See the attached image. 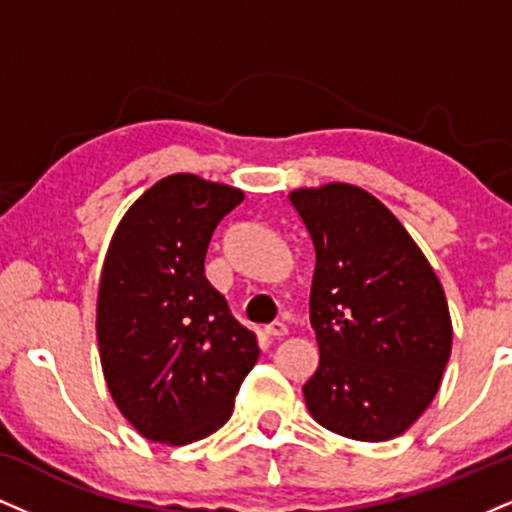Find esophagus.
<instances>
[{
  "instance_id": "1",
  "label": "esophagus",
  "mask_w": 512,
  "mask_h": 512,
  "mask_svg": "<svg viewBox=\"0 0 512 512\" xmlns=\"http://www.w3.org/2000/svg\"><path fill=\"white\" fill-rule=\"evenodd\" d=\"M266 334L270 339H282L287 334V325L285 323H273L266 327Z\"/></svg>"
}]
</instances>
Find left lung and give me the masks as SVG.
<instances>
[{
	"label": "left lung",
	"mask_w": 512,
	"mask_h": 512,
	"mask_svg": "<svg viewBox=\"0 0 512 512\" xmlns=\"http://www.w3.org/2000/svg\"><path fill=\"white\" fill-rule=\"evenodd\" d=\"M315 246L311 325L320 363L304 384L325 430L399 437L437 396L451 358L444 287L399 218L349 182L289 192Z\"/></svg>",
	"instance_id": "8db88e82"
}]
</instances>
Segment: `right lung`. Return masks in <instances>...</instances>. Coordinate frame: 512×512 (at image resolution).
Masks as SVG:
<instances>
[{"label":"right lung","instance_id":"add662e5","mask_svg":"<svg viewBox=\"0 0 512 512\" xmlns=\"http://www.w3.org/2000/svg\"><path fill=\"white\" fill-rule=\"evenodd\" d=\"M237 187L175 173L149 187L113 232L97 294L106 387L144 439L185 446L230 420L258 361L254 332L204 275L213 230Z\"/></svg>","mask_w":512,"mask_h":512}]
</instances>
